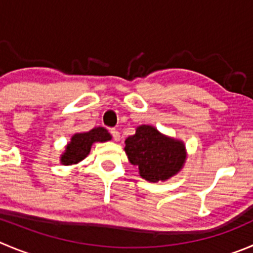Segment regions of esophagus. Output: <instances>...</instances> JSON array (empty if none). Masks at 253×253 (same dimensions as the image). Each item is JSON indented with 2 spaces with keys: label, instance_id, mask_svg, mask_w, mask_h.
<instances>
[{
  "label": "esophagus",
  "instance_id": "obj_1",
  "mask_svg": "<svg viewBox=\"0 0 253 253\" xmlns=\"http://www.w3.org/2000/svg\"><path fill=\"white\" fill-rule=\"evenodd\" d=\"M110 134H112L113 139H114L115 141H119L120 140V133L117 130V129H112V130H110Z\"/></svg>",
  "mask_w": 253,
  "mask_h": 253
}]
</instances>
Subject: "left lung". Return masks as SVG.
Here are the masks:
<instances>
[{
	"instance_id": "obj_1",
	"label": "left lung",
	"mask_w": 253,
	"mask_h": 253,
	"mask_svg": "<svg viewBox=\"0 0 253 253\" xmlns=\"http://www.w3.org/2000/svg\"><path fill=\"white\" fill-rule=\"evenodd\" d=\"M125 154L139 174L150 182L167 181L181 171L187 153L184 141L160 133L153 125H139L125 139Z\"/></svg>"
}]
</instances>
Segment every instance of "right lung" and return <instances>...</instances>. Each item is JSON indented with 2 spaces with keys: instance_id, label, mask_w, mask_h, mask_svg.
Returning <instances> with one entry per match:
<instances>
[{
  "instance_id": "obj_1",
  "label": "right lung",
  "mask_w": 253,
  "mask_h": 253,
  "mask_svg": "<svg viewBox=\"0 0 253 253\" xmlns=\"http://www.w3.org/2000/svg\"><path fill=\"white\" fill-rule=\"evenodd\" d=\"M112 140V135L103 126H95L89 131L76 133L72 135L71 140L64 148L63 154H61L62 165H74L81 163L88 156L90 149L94 143H105Z\"/></svg>"
}]
</instances>
